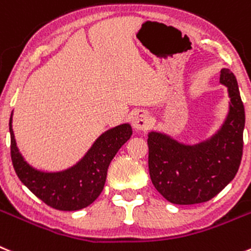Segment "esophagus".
<instances>
[{
	"label": "esophagus",
	"instance_id": "esophagus-1",
	"mask_svg": "<svg viewBox=\"0 0 251 251\" xmlns=\"http://www.w3.org/2000/svg\"><path fill=\"white\" fill-rule=\"evenodd\" d=\"M151 125V116H150L149 111L146 110H139L136 114L133 115L132 119V126L136 130H147Z\"/></svg>",
	"mask_w": 251,
	"mask_h": 251
}]
</instances>
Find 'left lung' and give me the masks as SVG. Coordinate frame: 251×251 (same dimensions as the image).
Listing matches in <instances>:
<instances>
[{
    "mask_svg": "<svg viewBox=\"0 0 251 251\" xmlns=\"http://www.w3.org/2000/svg\"><path fill=\"white\" fill-rule=\"evenodd\" d=\"M230 107L226 123L208 141L186 146L161 132H150L149 170L154 188L173 204L208 202L235 177L242 162L245 111L238 83L221 70Z\"/></svg>",
    "mask_w": 251,
    "mask_h": 251,
    "instance_id": "8db88e82",
    "label": "left lung"
}]
</instances>
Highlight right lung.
Segmentation results:
<instances>
[{
  "label": "right lung",
  "mask_w": 251,
  "mask_h": 251,
  "mask_svg": "<svg viewBox=\"0 0 251 251\" xmlns=\"http://www.w3.org/2000/svg\"><path fill=\"white\" fill-rule=\"evenodd\" d=\"M11 158L18 178L34 196L58 210H79L90 205L104 188L107 168L120 147L132 135L128 124L102 133L75 166L62 172H42L30 167L20 153L9 119Z\"/></svg>",
  "instance_id": "add662e5"
}]
</instances>
